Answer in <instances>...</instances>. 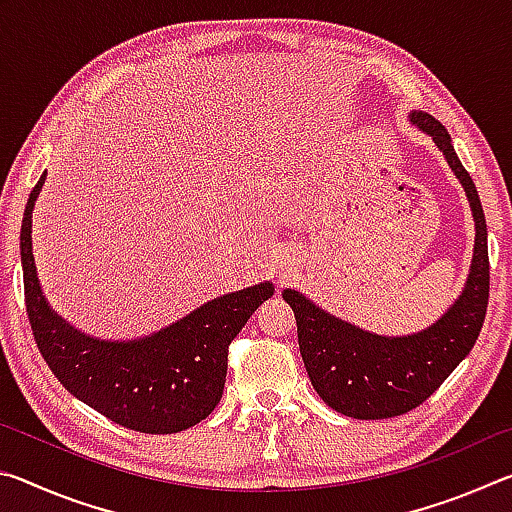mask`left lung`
<instances>
[{
    "label": "left lung",
    "mask_w": 512,
    "mask_h": 512,
    "mask_svg": "<svg viewBox=\"0 0 512 512\" xmlns=\"http://www.w3.org/2000/svg\"><path fill=\"white\" fill-rule=\"evenodd\" d=\"M409 119L443 151L472 207L474 257L461 296L418 334L379 336L327 314L300 291L282 293L296 314L298 345L311 386L327 406L357 420L395 418L436 393L474 348L488 309V228L479 194L447 128L422 110H413Z\"/></svg>",
    "instance_id": "1"
}]
</instances>
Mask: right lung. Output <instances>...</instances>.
<instances>
[{
    "label": "right lung",
    "mask_w": 512,
    "mask_h": 512,
    "mask_svg": "<svg viewBox=\"0 0 512 512\" xmlns=\"http://www.w3.org/2000/svg\"><path fill=\"white\" fill-rule=\"evenodd\" d=\"M45 178L47 171L24 207L20 255L29 323L47 366L69 393L121 427L140 433L194 427L221 402L230 343L273 296V284L225 293L144 339H92L60 318L42 296L31 250V216Z\"/></svg>",
    "instance_id": "add662e5"
}]
</instances>
